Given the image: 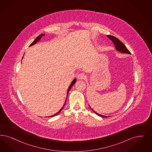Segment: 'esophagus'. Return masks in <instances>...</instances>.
<instances>
[{"instance_id":"34e87169","label":"esophagus","mask_w":152,"mask_h":152,"mask_svg":"<svg viewBox=\"0 0 152 152\" xmlns=\"http://www.w3.org/2000/svg\"><path fill=\"white\" fill-rule=\"evenodd\" d=\"M85 77H86V76H85V74H84V73H79V75H77V78L79 80H83V79H85Z\"/></svg>"}]
</instances>
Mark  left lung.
<instances>
[{
  "label": "left lung",
  "instance_id": "left-lung-1",
  "mask_svg": "<svg viewBox=\"0 0 152 152\" xmlns=\"http://www.w3.org/2000/svg\"><path fill=\"white\" fill-rule=\"evenodd\" d=\"M107 37L110 39L114 43V45H115V48L116 50L119 53H121L122 54H131V53L129 51V50L127 49V48L126 47V46L121 42V41L118 39L117 38H116L115 37L112 36H109V35H107ZM89 107H91V109L92 110V111L96 114H97V115L101 117H103V118H107L108 116H107L102 115H101L97 113V112H96L93 109L91 108V107L89 105Z\"/></svg>",
  "mask_w": 152,
  "mask_h": 152
}]
</instances>
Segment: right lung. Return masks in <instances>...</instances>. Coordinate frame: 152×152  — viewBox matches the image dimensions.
<instances>
[{"instance_id":"obj_1","label":"right lung","mask_w":152,"mask_h":152,"mask_svg":"<svg viewBox=\"0 0 152 152\" xmlns=\"http://www.w3.org/2000/svg\"><path fill=\"white\" fill-rule=\"evenodd\" d=\"M45 36V33H43V34H40V35H39L36 38V39L33 42L31 43V45H30V46H33V45H35L36 43L38 42L41 39V38L43 36ZM23 57H24V56H23ZM23 58H22V59H23ZM76 82V79L75 78V79H73V81H72V83H71V84L69 86V87H68V90H67V97H66V100H65V102L64 103V104H63V107L61 108V109L58 112V113H56L54 115H53L50 116H49L48 118H50V117H53V116H54L56 115H58V114H59L61 112V111L63 110V109L64 108V106H65V104H66V101H67V97H68V93H69V91L71 90V89L72 88V86H73L75 84V83Z\"/></svg>"}]
</instances>
